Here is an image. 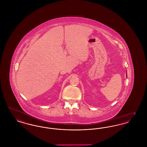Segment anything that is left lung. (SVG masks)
<instances>
[{"mask_svg": "<svg viewBox=\"0 0 147 147\" xmlns=\"http://www.w3.org/2000/svg\"><path fill=\"white\" fill-rule=\"evenodd\" d=\"M126 72H127V71H126ZM126 76H127V75H126Z\"/></svg>", "mask_w": 147, "mask_h": 147, "instance_id": "1", "label": "left lung"}]
</instances>
